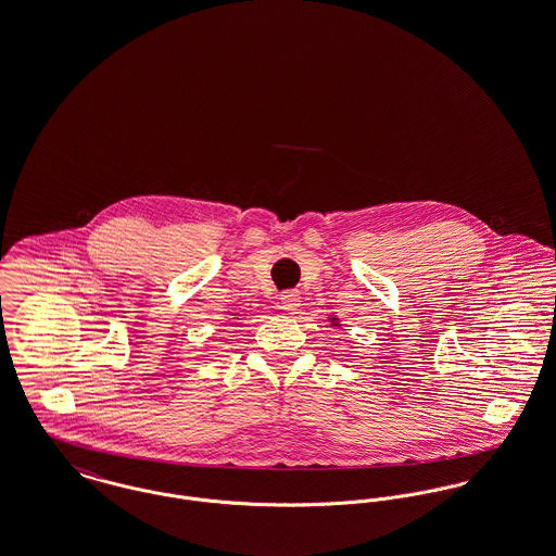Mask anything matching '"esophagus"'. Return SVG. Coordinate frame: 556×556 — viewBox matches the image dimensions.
I'll return each mask as SVG.
<instances>
[{"instance_id": "34e87169", "label": "esophagus", "mask_w": 556, "mask_h": 556, "mask_svg": "<svg viewBox=\"0 0 556 556\" xmlns=\"http://www.w3.org/2000/svg\"><path fill=\"white\" fill-rule=\"evenodd\" d=\"M300 302H302L300 291L290 290L281 293V308H283L286 313H295L298 306H300Z\"/></svg>"}]
</instances>
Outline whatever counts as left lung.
I'll list each match as a JSON object with an SVG mask.
<instances>
[{
	"label": "left lung",
	"instance_id": "8db88e82",
	"mask_svg": "<svg viewBox=\"0 0 556 556\" xmlns=\"http://www.w3.org/2000/svg\"><path fill=\"white\" fill-rule=\"evenodd\" d=\"M329 323H331V327H340V318L338 317H329Z\"/></svg>",
	"mask_w": 556,
	"mask_h": 556
}]
</instances>
